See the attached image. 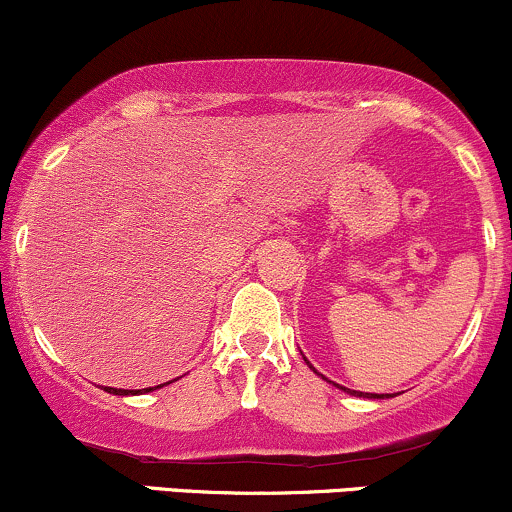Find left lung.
<instances>
[{"label": "left lung", "mask_w": 512, "mask_h": 512, "mask_svg": "<svg viewBox=\"0 0 512 512\" xmlns=\"http://www.w3.org/2000/svg\"><path fill=\"white\" fill-rule=\"evenodd\" d=\"M307 362V360H305ZM307 365H310V362H307ZM310 369H312V372H315V374H319L317 372V369L315 367H312L310 365ZM319 377H322V374H319ZM336 386V389H341V391H346V393H350V396H357V398H389V393H386V396H384V393H362V391H350V389H346V386H341V384H334Z\"/></svg>", "instance_id": "8db88e82"}]
</instances>
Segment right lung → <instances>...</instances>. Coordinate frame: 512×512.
Returning <instances> with one entry per match:
<instances>
[{"label":"right lung","instance_id":"right-lung-1","mask_svg":"<svg viewBox=\"0 0 512 512\" xmlns=\"http://www.w3.org/2000/svg\"><path fill=\"white\" fill-rule=\"evenodd\" d=\"M176 381V379H174ZM166 384H171V381H166ZM164 384L159 386H150V389H140V391H128V389H112V386H104V391L107 393H114V396H140V393H150V391H157L162 389Z\"/></svg>","mask_w":512,"mask_h":512}]
</instances>
